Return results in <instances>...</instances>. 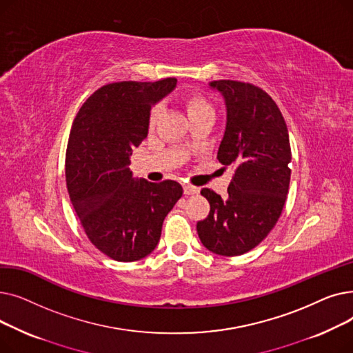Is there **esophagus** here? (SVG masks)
Masks as SVG:
<instances>
[{
    "mask_svg": "<svg viewBox=\"0 0 353 353\" xmlns=\"http://www.w3.org/2000/svg\"><path fill=\"white\" fill-rule=\"evenodd\" d=\"M183 190H184V194H188V196H192V194H197V193H199V188L192 186V184H184Z\"/></svg>",
    "mask_w": 353,
    "mask_h": 353,
    "instance_id": "esophagus-1",
    "label": "esophagus"
}]
</instances>
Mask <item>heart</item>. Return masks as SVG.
Masks as SVG:
<instances>
[{
    "label": "heart",
    "instance_id": "1",
    "mask_svg": "<svg viewBox=\"0 0 353 353\" xmlns=\"http://www.w3.org/2000/svg\"><path fill=\"white\" fill-rule=\"evenodd\" d=\"M184 108H186V113L189 120L200 116H206V114H213V110L210 104L206 101V99H203L199 94H189L183 99ZM159 114V108H153L150 113V125H154Z\"/></svg>",
    "mask_w": 353,
    "mask_h": 353
}]
</instances>
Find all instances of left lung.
Masks as SVG:
<instances>
[{
    "label": "left lung",
    "instance_id": "8db88e82",
    "mask_svg": "<svg viewBox=\"0 0 353 353\" xmlns=\"http://www.w3.org/2000/svg\"><path fill=\"white\" fill-rule=\"evenodd\" d=\"M226 107V127L217 159L233 177L226 199L203 189L209 216L197 221L200 242L220 256L256 248L274 228L290 181V143L286 123L272 97L249 83L210 81Z\"/></svg>",
    "mask_w": 353,
    "mask_h": 353
}]
</instances>
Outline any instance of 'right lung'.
<instances>
[{
  "mask_svg": "<svg viewBox=\"0 0 353 353\" xmlns=\"http://www.w3.org/2000/svg\"><path fill=\"white\" fill-rule=\"evenodd\" d=\"M176 79L103 85L87 99L72 123L67 189L90 242L117 262L150 254L163 220L183 194L174 180L133 177L130 156L147 137L150 111L176 88Z\"/></svg>",
  "mask_w": 353,
  "mask_h": 353,
  "instance_id": "right-lung-1",
  "label": "right lung"
}]
</instances>
